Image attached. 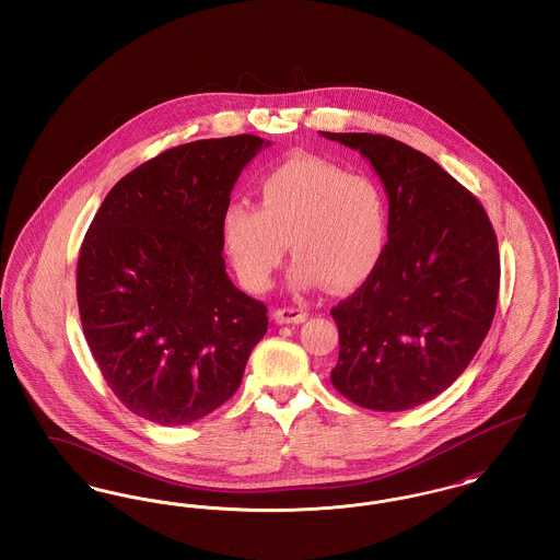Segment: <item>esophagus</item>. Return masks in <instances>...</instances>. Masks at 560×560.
I'll list each match as a JSON object with an SVG mask.
<instances>
[{
    "instance_id": "esophagus-1",
    "label": "esophagus",
    "mask_w": 560,
    "mask_h": 560,
    "mask_svg": "<svg viewBox=\"0 0 560 560\" xmlns=\"http://www.w3.org/2000/svg\"><path fill=\"white\" fill-rule=\"evenodd\" d=\"M272 319L279 325H283V323H304L308 319V313L300 311V308H277L272 313Z\"/></svg>"
}]
</instances>
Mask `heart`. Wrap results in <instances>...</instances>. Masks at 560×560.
Listing matches in <instances>:
<instances>
[{
  "label": "heart",
  "instance_id": "1",
  "mask_svg": "<svg viewBox=\"0 0 560 560\" xmlns=\"http://www.w3.org/2000/svg\"><path fill=\"white\" fill-rule=\"evenodd\" d=\"M260 206L237 199L220 218L222 241L241 283L265 292L281 267L288 241L295 256L293 290L361 288L388 241V199L370 174L319 158H290L258 183Z\"/></svg>",
  "mask_w": 560,
  "mask_h": 560
}]
</instances>
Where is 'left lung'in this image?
Masks as SVG:
<instances>
[{
  "mask_svg": "<svg viewBox=\"0 0 560 560\" xmlns=\"http://www.w3.org/2000/svg\"><path fill=\"white\" fill-rule=\"evenodd\" d=\"M370 161L388 195V243L372 277L331 308V384L373 411L447 390L495 315L500 254L479 199L436 161L382 133L320 132Z\"/></svg>",
  "mask_w": 560,
  "mask_h": 560,
  "instance_id": "1",
  "label": "left lung"
}]
</instances>
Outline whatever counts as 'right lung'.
<instances>
[{
  "mask_svg": "<svg viewBox=\"0 0 560 560\" xmlns=\"http://www.w3.org/2000/svg\"><path fill=\"white\" fill-rule=\"evenodd\" d=\"M265 138L180 144L108 190L78 262L81 327L115 397L161 427L206 418L240 388L267 306L226 275L220 218Z\"/></svg>",
  "mask_w": 560,
  "mask_h": 560,
  "instance_id": "add662e5",
  "label": "right lung"
}]
</instances>
